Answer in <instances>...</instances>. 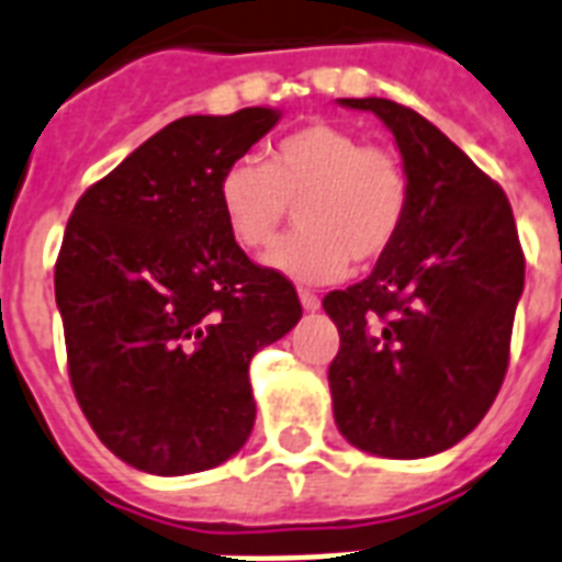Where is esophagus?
<instances>
[{"mask_svg": "<svg viewBox=\"0 0 562 562\" xmlns=\"http://www.w3.org/2000/svg\"><path fill=\"white\" fill-rule=\"evenodd\" d=\"M299 299H302L305 311H319V296H314L311 290H299Z\"/></svg>", "mask_w": 562, "mask_h": 562, "instance_id": "1", "label": "esophagus"}]
</instances>
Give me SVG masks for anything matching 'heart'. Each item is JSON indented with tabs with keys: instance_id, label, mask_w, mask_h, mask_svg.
I'll return each mask as SVG.
<instances>
[{
	"instance_id": "obj_1",
	"label": "heart",
	"mask_w": 562,
	"mask_h": 562,
	"mask_svg": "<svg viewBox=\"0 0 562 562\" xmlns=\"http://www.w3.org/2000/svg\"><path fill=\"white\" fill-rule=\"evenodd\" d=\"M216 198L227 231L248 251L272 246L296 204L299 231L266 263L286 278L326 284L344 276L349 260L370 266L391 251L408 213V177L391 150L319 121L281 138L266 162H227Z\"/></svg>"
}]
</instances>
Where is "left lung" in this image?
I'll return each instance as SVG.
<instances>
[{
  "mask_svg": "<svg viewBox=\"0 0 562 562\" xmlns=\"http://www.w3.org/2000/svg\"><path fill=\"white\" fill-rule=\"evenodd\" d=\"M394 133L408 177L403 231L373 272L323 299L340 349L328 367L337 429L387 459L441 453L504 385L525 255L504 189L415 109L344 97Z\"/></svg>",
  "mask_w": 562,
  "mask_h": 562,
  "instance_id": "obj_1",
  "label": "left lung"
}]
</instances>
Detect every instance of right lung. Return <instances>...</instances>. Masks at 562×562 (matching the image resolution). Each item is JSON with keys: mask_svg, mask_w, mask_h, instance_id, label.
<instances>
[{"mask_svg": "<svg viewBox=\"0 0 562 562\" xmlns=\"http://www.w3.org/2000/svg\"><path fill=\"white\" fill-rule=\"evenodd\" d=\"M276 109L186 115L79 198L56 260L70 385L126 465H222L255 426L248 364L302 316L296 286L248 260L216 186Z\"/></svg>", "mask_w": 562, "mask_h": 562, "instance_id": "right-lung-1", "label": "right lung"}]
</instances>
